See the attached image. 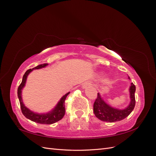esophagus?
<instances>
[{"label":"esophagus","mask_w":156,"mask_h":156,"mask_svg":"<svg viewBox=\"0 0 156 156\" xmlns=\"http://www.w3.org/2000/svg\"><path fill=\"white\" fill-rule=\"evenodd\" d=\"M92 84V82L91 81H86L85 83H84V84H83V88H84V87H88V86H90V85H91Z\"/></svg>","instance_id":"obj_1"}]
</instances>
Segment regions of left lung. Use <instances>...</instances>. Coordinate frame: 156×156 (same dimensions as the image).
I'll use <instances>...</instances> for the list:
<instances>
[{
  "label": "left lung",
  "instance_id": "obj_1",
  "mask_svg": "<svg viewBox=\"0 0 156 156\" xmlns=\"http://www.w3.org/2000/svg\"><path fill=\"white\" fill-rule=\"evenodd\" d=\"M131 84L129 88L131 102L129 106L123 110L117 109L108 105L103 100L100 94L98 93L97 98L94 103V112L98 119L103 122H115L123 120L130 115L135 105V92L136 90L134 84L131 83Z\"/></svg>",
  "mask_w": 156,
  "mask_h": 156
}]
</instances>
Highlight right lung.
<instances>
[{"instance_id": "obj_1", "label": "right lung", "mask_w": 156, "mask_h": 156, "mask_svg": "<svg viewBox=\"0 0 156 156\" xmlns=\"http://www.w3.org/2000/svg\"><path fill=\"white\" fill-rule=\"evenodd\" d=\"M48 65V64H40L35 68H33L32 69H28L25 73L24 75H23L22 82L20 84V85L19 86L17 89V96L19 98V100H20L21 109L23 115H24L27 119H29L33 122H35L36 123H39L41 124H54L55 122H58L62 119L63 116L65 115V105H64L65 100H66V97L69 94V92H68L66 94H65V95L60 99V101L58 103L57 105L56 106V107L54 108V109L51 112L47 113V114H42V115L36 114V113H34L32 111H30L29 108H27L24 105L21 98V90L25 86L28 75H29V73L31 72L33 69H37L44 68Z\"/></svg>"}]
</instances>
